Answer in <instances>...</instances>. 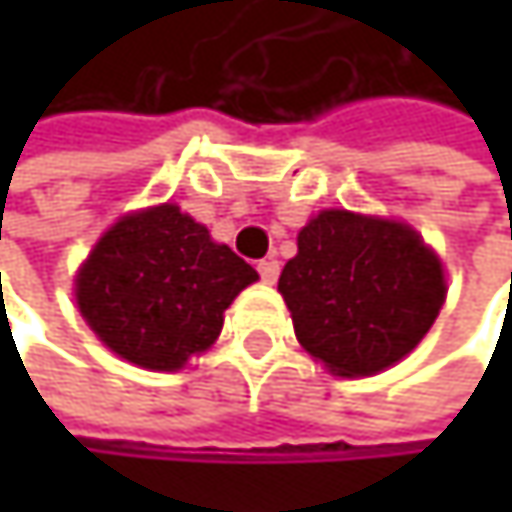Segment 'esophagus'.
<instances>
[{"instance_id":"1","label":"esophagus","mask_w":512,"mask_h":512,"mask_svg":"<svg viewBox=\"0 0 512 512\" xmlns=\"http://www.w3.org/2000/svg\"><path fill=\"white\" fill-rule=\"evenodd\" d=\"M257 272H260V278H263L266 284H272V281L278 278V272H281V263H278L275 257H266V260L257 263Z\"/></svg>"}]
</instances>
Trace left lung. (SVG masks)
Listing matches in <instances>:
<instances>
[{
    "label": "left lung",
    "mask_w": 512,
    "mask_h": 512,
    "mask_svg": "<svg viewBox=\"0 0 512 512\" xmlns=\"http://www.w3.org/2000/svg\"><path fill=\"white\" fill-rule=\"evenodd\" d=\"M278 290L299 344L338 376H370L412 353L445 302L442 263L385 219L323 210L299 231Z\"/></svg>",
    "instance_id": "left-lung-1"
}]
</instances>
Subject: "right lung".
Masks as SVG:
<instances>
[{
  "instance_id": "obj_1",
  "label": "right lung",
  "mask_w": 512,
  "mask_h": 512,
  "mask_svg": "<svg viewBox=\"0 0 512 512\" xmlns=\"http://www.w3.org/2000/svg\"><path fill=\"white\" fill-rule=\"evenodd\" d=\"M257 272L174 204L124 216L76 278V302L97 338L121 358L177 370L207 350L234 296Z\"/></svg>"
}]
</instances>
